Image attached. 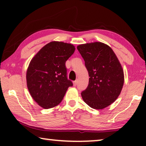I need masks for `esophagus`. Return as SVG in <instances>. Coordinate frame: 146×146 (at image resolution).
I'll use <instances>...</instances> for the list:
<instances>
[{
  "label": "esophagus",
  "instance_id": "esophagus-1",
  "mask_svg": "<svg viewBox=\"0 0 146 146\" xmlns=\"http://www.w3.org/2000/svg\"><path fill=\"white\" fill-rule=\"evenodd\" d=\"M73 84H74V86H76L77 84H78V80H75Z\"/></svg>",
  "mask_w": 146,
  "mask_h": 146
}]
</instances>
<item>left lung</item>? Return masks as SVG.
<instances>
[{
  "label": "left lung",
  "mask_w": 146,
  "mask_h": 146,
  "mask_svg": "<svg viewBox=\"0 0 146 146\" xmlns=\"http://www.w3.org/2000/svg\"><path fill=\"white\" fill-rule=\"evenodd\" d=\"M84 60L89 74L87 88L82 92L83 100L90 107L101 110L112 104L122 89V67L109 46L96 42L77 46Z\"/></svg>",
  "instance_id": "left-lung-1"
}]
</instances>
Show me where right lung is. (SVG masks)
I'll use <instances>...</instances> for the list:
<instances>
[{
    "mask_svg": "<svg viewBox=\"0 0 146 146\" xmlns=\"http://www.w3.org/2000/svg\"><path fill=\"white\" fill-rule=\"evenodd\" d=\"M75 50L71 44L50 42L32 59L27 72L31 96L43 108L55 107L62 100L72 82L68 79L66 62Z\"/></svg>",
    "mask_w": 146,
    "mask_h": 146,
    "instance_id": "add662e5",
    "label": "right lung"
}]
</instances>
